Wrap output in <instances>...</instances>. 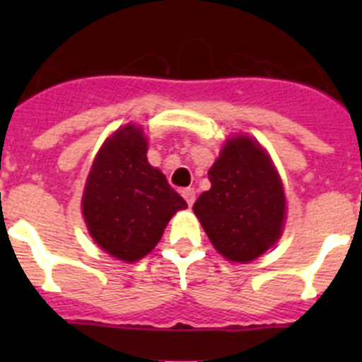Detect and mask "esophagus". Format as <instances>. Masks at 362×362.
Masks as SVG:
<instances>
[{"label": "esophagus", "instance_id": "obj_1", "mask_svg": "<svg viewBox=\"0 0 362 362\" xmlns=\"http://www.w3.org/2000/svg\"><path fill=\"white\" fill-rule=\"evenodd\" d=\"M182 196H184V199L187 202L189 206H192V204H194V202H196V191H194V189H191V187L184 189V191H182Z\"/></svg>", "mask_w": 362, "mask_h": 362}]
</instances>
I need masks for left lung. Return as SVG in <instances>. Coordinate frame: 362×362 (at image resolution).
<instances>
[{
  "label": "left lung",
  "instance_id": "left-lung-1",
  "mask_svg": "<svg viewBox=\"0 0 362 362\" xmlns=\"http://www.w3.org/2000/svg\"><path fill=\"white\" fill-rule=\"evenodd\" d=\"M211 187L194 203L196 217L218 254L250 262L284 231L286 194L268 152L247 134L228 138L208 171Z\"/></svg>",
  "mask_w": 362,
  "mask_h": 362
}]
</instances>
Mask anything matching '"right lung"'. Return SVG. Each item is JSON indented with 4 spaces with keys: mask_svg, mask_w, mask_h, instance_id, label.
<instances>
[{
    "mask_svg": "<svg viewBox=\"0 0 362 362\" xmlns=\"http://www.w3.org/2000/svg\"><path fill=\"white\" fill-rule=\"evenodd\" d=\"M147 138L134 124L101 145L82 196V215L96 245L112 257L134 262L154 250L184 202L147 160Z\"/></svg>",
    "mask_w": 362,
    "mask_h": 362,
    "instance_id": "obj_1",
    "label": "right lung"
}]
</instances>
